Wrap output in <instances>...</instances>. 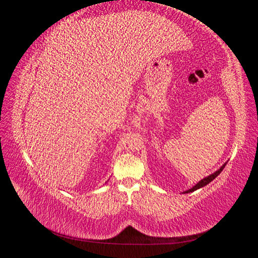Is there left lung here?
Here are the masks:
<instances>
[{
    "label": "left lung",
    "mask_w": 258,
    "mask_h": 258,
    "mask_svg": "<svg viewBox=\"0 0 258 258\" xmlns=\"http://www.w3.org/2000/svg\"><path fill=\"white\" fill-rule=\"evenodd\" d=\"M226 165V163H225ZM225 165H223L220 169H218L216 172H214L213 174H211V175H209V176H207V177H205L204 179H201V181L199 182V183H197L196 185H195L192 188H190V189H188V190H186L185 192H191V191H194V190H197V189H199V188H201V187H204V186H206L207 184H209L211 181H213V179L220 174L222 171H223V169L225 168Z\"/></svg>",
    "instance_id": "1"
}]
</instances>
